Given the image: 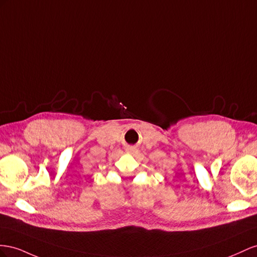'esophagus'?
Returning <instances> with one entry per match:
<instances>
[{
    "label": "esophagus",
    "mask_w": 257,
    "mask_h": 257,
    "mask_svg": "<svg viewBox=\"0 0 257 257\" xmlns=\"http://www.w3.org/2000/svg\"><path fill=\"white\" fill-rule=\"evenodd\" d=\"M126 151H127L128 153H130V154H134V153H136V149H135V148H133V146H129V148H127V149H126Z\"/></svg>",
    "instance_id": "34e87169"
}]
</instances>
